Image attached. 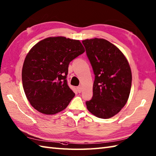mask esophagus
I'll list each match as a JSON object with an SVG mask.
<instances>
[{
    "label": "esophagus",
    "mask_w": 156,
    "mask_h": 156,
    "mask_svg": "<svg viewBox=\"0 0 156 156\" xmlns=\"http://www.w3.org/2000/svg\"><path fill=\"white\" fill-rule=\"evenodd\" d=\"M77 90H78V93H81V92H82V87H81V86H79L78 87H77Z\"/></svg>",
    "instance_id": "esophagus-1"
}]
</instances>
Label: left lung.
I'll return each mask as SVG.
<instances>
[{
	"instance_id": "8db88e82",
	"label": "left lung",
	"mask_w": 156,
	"mask_h": 156,
	"mask_svg": "<svg viewBox=\"0 0 156 156\" xmlns=\"http://www.w3.org/2000/svg\"><path fill=\"white\" fill-rule=\"evenodd\" d=\"M95 75L93 96L87 109L96 117L107 119L117 114L128 101L132 86L128 62L119 49L102 38L82 41Z\"/></svg>"
}]
</instances>
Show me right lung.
Instances as JSON below:
<instances>
[{
  "label": "right lung",
  "instance_id": "add662e5",
  "mask_svg": "<svg viewBox=\"0 0 156 156\" xmlns=\"http://www.w3.org/2000/svg\"><path fill=\"white\" fill-rule=\"evenodd\" d=\"M85 50L78 40L49 37L36 44L23 64L22 80L31 106L52 115L66 108L74 97L67 83L68 65Z\"/></svg>",
  "mask_w": 156,
  "mask_h": 156
}]
</instances>
